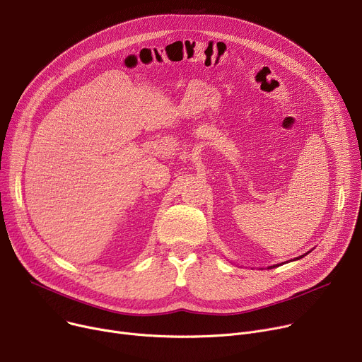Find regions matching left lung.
I'll return each mask as SVG.
<instances>
[{
	"label": "left lung",
	"instance_id": "obj_1",
	"mask_svg": "<svg viewBox=\"0 0 362 362\" xmlns=\"http://www.w3.org/2000/svg\"><path fill=\"white\" fill-rule=\"evenodd\" d=\"M305 254H308V252H305ZM305 254H303V256H300V257H296V259H293V260H300V259H303L304 256H305ZM272 267H278V264H274V266H270V269Z\"/></svg>",
	"mask_w": 362,
	"mask_h": 362
}]
</instances>
